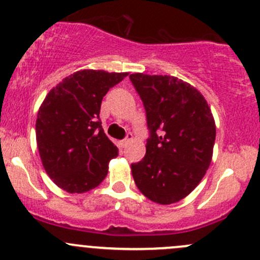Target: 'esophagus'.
<instances>
[{"label": "esophagus", "mask_w": 260, "mask_h": 260, "mask_svg": "<svg viewBox=\"0 0 260 260\" xmlns=\"http://www.w3.org/2000/svg\"><path fill=\"white\" fill-rule=\"evenodd\" d=\"M132 140H133L132 133H128L127 138H125V140H123L122 142H120V147H122V148H125V147H127L131 142H132Z\"/></svg>", "instance_id": "34e87169"}]
</instances>
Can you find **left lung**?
<instances>
[{"instance_id":"obj_1","label":"left lung","mask_w":260,"mask_h":260,"mask_svg":"<svg viewBox=\"0 0 260 260\" xmlns=\"http://www.w3.org/2000/svg\"><path fill=\"white\" fill-rule=\"evenodd\" d=\"M151 137L146 156L132 164L138 190L153 203H179L195 190L212 159L216 125L203 94L171 75L135 73Z\"/></svg>"}]
</instances>
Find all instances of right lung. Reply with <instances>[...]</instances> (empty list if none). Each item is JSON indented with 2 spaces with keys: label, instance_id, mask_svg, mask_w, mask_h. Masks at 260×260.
Returning <instances> with one entry per match:
<instances>
[{
  "label": "right lung",
  "instance_id": "add662e5",
  "mask_svg": "<svg viewBox=\"0 0 260 260\" xmlns=\"http://www.w3.org/2000/svg\"><path fill=\"white\" fill-rule=\"evenodd\" d=\"M127 75L79 70L45 96L36 118V142L44 169L57 187L83 193L106 179L118 149L102 128V99Z\"/></svg>",
  "mask_w": 260,
  "mask_h": 260
}]
</instances>
